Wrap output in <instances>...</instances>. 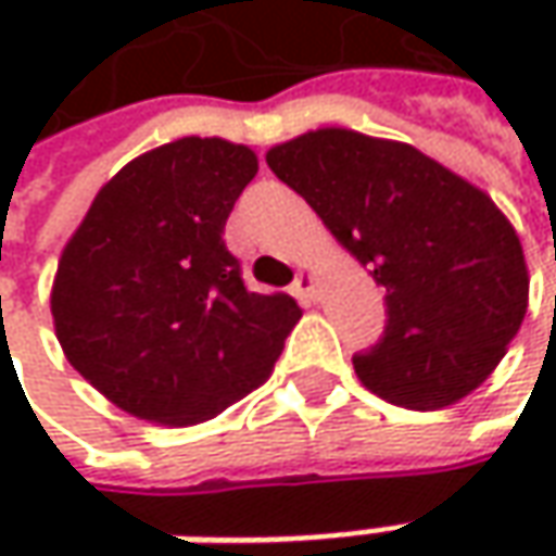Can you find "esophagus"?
I'll use <instances>...</instances> for the list:
<instances>
[{"instance_id":"obj_1","label":"esophagus","mask_w":556,"mask_h":556,"mask_svg":"<svg viewBox=\"0 0 556 556\" xmlns=\"http://www.w3.org/2000/svg\"><path fill=\"white\" fill-rule=\"evenodd\" d=\"M315 288H318L315 271L300 268V275H296V281H293V293H296V300H300L303 306H312V303H315Z\"/></svg>"}]
</instances>
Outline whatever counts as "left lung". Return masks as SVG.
<instances>
[{"mask_svg":"<svg viewBox=\"0 0 556 556\" xmlns=\"http://www.w3.org/2000/svg\"><path fill=\"white\" fill-rule=\"evenodd\" d=\"M383 288L387 325L353 355L380 399L433 412L477 390L517 337L523 247L502 210L412 144L318 129L266 154Z\"/></svg>","mask_w":556,"mask_h":556,"instance_id":"left-lung-1","label":"left lung"}]
</instances>
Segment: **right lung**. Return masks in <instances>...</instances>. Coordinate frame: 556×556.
Here are the masks:
<instances>
[{
    "instance_id": "add662e5",
    "label": "right lung",
    "mask_w": 556,
    "mask_h": 556,
    "mask_svg": "<svg viewBox=\"0 0 556 556\" xmlns=\"http://www.w3.org/2000/svg\"><path fill=\"white\" fill-rule=\"evenodd\" d=\"M256 154L179 139L98 191L58 263L52 315L76 371L129 415L188 427L253 393L303 309L253 293L225 219Z\"/></svg>"
}]
</instances>
